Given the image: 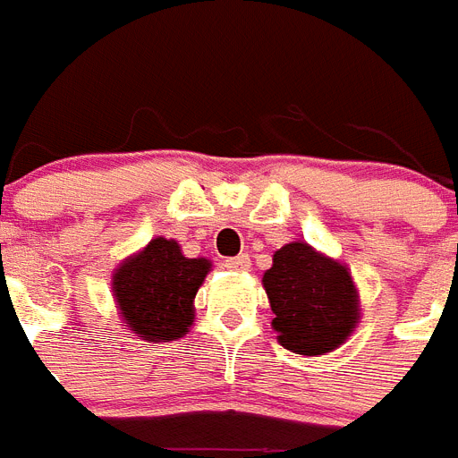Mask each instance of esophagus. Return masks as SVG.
<instances>
[{
  "label": "esophagus",
  "instance_id": "obj_1",
  "mask_svg": "<svg viewBox=\"0 0 458 458\" xmlns=\"http://www.w3.org/2000/svg\"><path fill=\"white\" fill-rule=\"evenodd\" d=\"M225 267L226 269H233V272H248L250 269V258H248L246 252H241L236 258H226Z\"/></svg>",
  "mask_w": 458,
  "mask_h": 458
}]
</instances>
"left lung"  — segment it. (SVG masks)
<instances>
[{
    "label": "left lung",
    "instance_id": "obj_1",
    "mask_svg": "<svg viewBox=\"0 0 458 458\" xmlns=\"http://www.w3.org/2000/svg\"><path fill=\"white\" fill-rule=\"evenodd\" d=\"M262 286L272 305L276 338L295 354L331 352L360 324V293L352 274L302 241L274 252Z\"/></svg>",
    "mask_w": 458,
    "mask_h": 458
}]
</instances>
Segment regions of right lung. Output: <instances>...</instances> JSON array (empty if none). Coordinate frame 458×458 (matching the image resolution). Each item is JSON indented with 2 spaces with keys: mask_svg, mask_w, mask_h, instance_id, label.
Instances as JSON below:
<instances>
[{
  "mask_svg": "<svg viewBox=\"0 0 458 458\" xmlns=\"http://www.w3.org/2000/svg\"><path fill=\"white\" fill-rule=\"evenodd\" d=\"M210 267L206 258H184L177 241L153 239L113 274L120 317L148 343L182 338L193 324V298Z\"/></svg>",
  "mask_w": 458,
  "mask_h": 458,
  "instance_id": "1",
  "label": "right lung"
}]
</instances>
